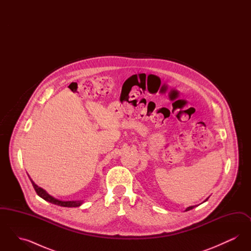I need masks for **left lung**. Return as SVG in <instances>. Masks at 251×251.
I'll return each instance as SVG.
<instances>
[{
  "label": "left lung",
  "mask_w": 251,
  "mask_h": 251,
  "mask_svg": "<svg viewBox=\"0 0 251 251\" xmlns=\"http://www.w3.org/2000/svg\"><path fill=\"white\" fill-rule=\"evenodd\" d=\"M208 199H209V198H208ZM208 199H206V200H205V201H204L203 202L207 201V200H208ZM194 208H195V206H190V207H187V208L185 209V211H190V210H192V209H194Z\"/></svg>",
  "instance_id": "1"
}]
</instances>
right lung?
<instances>
[{
  "instance_id": "1",
  "label": "right lung",
  "mask_w": 251,
  "mask_h": 251,
  "mask_svg": "<svg viewBox=\"0 0 251 251\" xmlns=\"http://www.w3.org/2000/svg\"><path fill=\"white\" fill-rule=\"evenodd\" d=\"M29 178H30V177H29ZM30 180H31V182H32V184H33V186H34V188H35V190H36V194H37L40 198H42L43 200H45L46 201L52 203V204H55V205H59V206H62V207H79V206H81V205L83 204V201H59V200H57V199L51 197L50 195H49L48 193L45 191L43 188L37 186L36 183L32 180L31 178H30Z\"/></svg>"
}]
</instances>
